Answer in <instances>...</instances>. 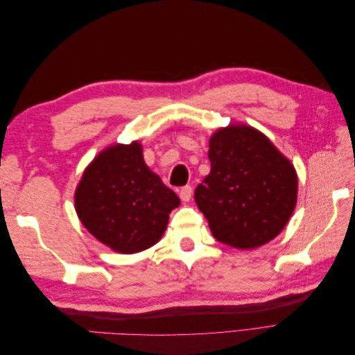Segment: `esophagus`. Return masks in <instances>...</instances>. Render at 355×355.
Returning a JSON list of instances; mask_svg holds the SVG:
<instances>
[{
  "mask_svg": "<svg viewBox=\"0 0 355 355\" xmlns=\"http://www.w3.org/2000/svg\"><path fill=\"white\" fill-rule=\"evenodd\" d=\"M191 196H192V188L189 185L187 187H182L179 189V197L182 201H189L191 200Z\"/></svg>",
  "mask_w": 355,
  "mask_h": 355,
  "instance_id": "esophagus-1",
  "label": "esophagus"
}]
</instances>
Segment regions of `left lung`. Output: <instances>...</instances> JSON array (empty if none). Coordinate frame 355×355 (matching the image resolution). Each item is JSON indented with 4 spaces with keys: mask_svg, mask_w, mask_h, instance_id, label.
<instances>
[{
    "mask_svg": "<svg viewBox=\"0 0 355 355\" xmlns=\"http://www.w3.org/2000/svg\"><path fill=\"white\" fill-rule=\"evenodd\" d=\"M210 175L196 188L198 209L213 237L253 249L286 227L296 206L293 166L252 127L230 125L210 139Z\"/></svg>",
    "mask_w": 355,
    "mask_h": 355,
    "instance_id": "8db88e82",
    "label": "left lung"
}]
</instances>
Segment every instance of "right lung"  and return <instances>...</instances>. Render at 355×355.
I'll return each instance as SVG.
<instances>
[{
	"label": "right lung",
	"mask_w": 355,
	"mask_h": 355,
	"mask_svg": "<svg viewBox=\"0 0 355 355\" xmlns=\"http://www.w3.org/2000/svg\"><path fill=\"white\" fill-rule=\"evenodd\" d=\"M179 204L175 192L145 164L137 142L99 154L75 192V209L84 227L120 253L154 245Z\"/></svg>",
	"instance_id": "add662e5"
}]
</instances>
